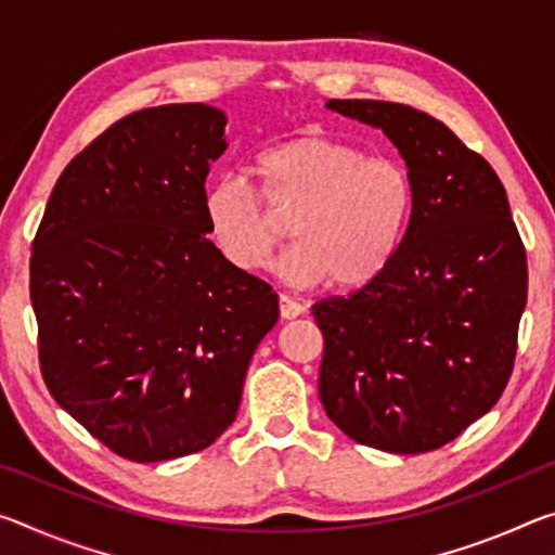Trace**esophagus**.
Masks as SVG:
<instances>
[{"mask_svg":"<svg viewBox=\"0 0 555 555\" xmlns=\"http://www.w3.org/2000/svg\"><path fill=\"white\" fill-rule=\"evenodd\" d=\"M304 311H306V308L300 306L298 300L288 298V296L279 298V313H281V318H284V321H294V318H298Z\"/></svg>","mask_w":555,"mask_h":555,"instance_id":"34e87169","label":"esophagus"}]
</instances>
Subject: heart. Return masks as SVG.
Segmentation results:
<instances>
[{
    "label": "heart",
    "instance_id": "obj_1",
    "mask_svg": "<svg viewBox=\"0 0 555 555\" xmlns=\"http://www.w3.org/2000/svg\"><path fill=\"white\" fill-rule=\"evenodd\" d=\"M251 173L271 208L294 215L296 244L281 257L279 276L296 288L370 286L399 251L416 205L411 173L397 158L367 156L315 131L264 149ZM203 222L218 255L249 274L269 264L286 234L240 178L208 185Z\"/></svg>",
    "mask_w": 555,
    "mask_h": 555
}]
</instances>
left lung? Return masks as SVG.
Masks as SVG:
<instances>
[{
	"mask_svg": "<svg viewBox=\"0 0 555 555\" xmlns=\"http://www.w3.org/2000/svg\"><path fill=\"white\" fill-rule=\"evenodd\" d=\"M325 107L389 137L416 205L377 281L313 306L325 340L318 393L357 443L428 453L485 416L512 377L529 291L524 244L494 168L443 121L382 100Z\"/></svg>",
	"mask_w": 555,
	"mask_h": 555,
	"instance_id": "1",
	"label": "left lung"
}]
</instances>
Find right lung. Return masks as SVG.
Wrapping results in <instances>:
<instances>
[{
    "label": "right lung",
    "mask_w": 555,
    "mask_h": 555,
    "mask_svg": "<svg viewBox=\"0 0 555 555\" xmlns=\"http://www.w3.org/2000/svg\"><path fill=\"white\" fill-rule=\"evenodd\" d=\"M224 125L203 102L121 117L65 166L31 244L46 387L134 463L198 453L228 430L279 318L271 286L232 269L203 222Z\"/></svg>",
    "instance_id": "add662e5"
}]
</instances>
